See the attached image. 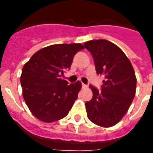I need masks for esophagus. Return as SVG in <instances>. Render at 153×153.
Here are the masks:
<instances>
[{"label":"esophagus","mask_w":153,"mask_h":153,"mask_svg":"<svg viewBox=\"0 0 153 153\" xmlns=\"http://www.w3.org/2000/svg\"><path fill=\"white\" fill-rule=\"evenodd\" d=\"M82 87H83V89H86V88H87V87H88V86H87V85H86V84H84V83H82Z\"/></svg>","instance_id":"obj_1"}]
</instances>
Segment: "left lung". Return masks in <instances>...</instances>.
<instances>
[{"mask_svg": "<svg viewBox=\"0 0 153 153\" xmlns=\"http://www.w3.org/2000/svg\"><path fill=\"white\" fill-rule=\"evenodd\" d=\"M84 47L92 54L97 74L104 76L101 91L90 85L93 97L85 103L87 117L100 126H113L127 113L136 94L134 70L123 51L109 40H90Z\"/></svg>", "mask_w": 153, "mask_h": 153, "instance_id": "left-lung-1", "label": "left lung"}]
</instances>
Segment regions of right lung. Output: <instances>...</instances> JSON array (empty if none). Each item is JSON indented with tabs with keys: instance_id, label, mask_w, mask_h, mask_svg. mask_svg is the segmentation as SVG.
<instances>
[{
	"instance_id": "obj_1",
	"label": "right lung",
	"mask_w": 153,
	"mask_h": 153,
	"mask_svg": "<svg viewBox=\"0 0 153 153\" xmlns=\"http://www.w3.org/2000/svg\"><path fill=\"white\" fill-rule=\"evenodd\" d=\"M81 44H53L36 52L24 64L21 76L23 97L36 118L53 123L67 117L82 87L80 81L62 79Z\"/></svg>"
}]
</instances>
